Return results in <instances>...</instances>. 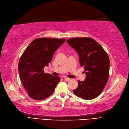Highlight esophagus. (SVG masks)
I'll return each mask as SVG.
<instances>
[{
	"label": "esophagus",
	"instance_id": "34e87169",
	"mask_svg": "<svg viewBox=\"0 0 129 129\" xmlns=\"http://www.w3.org/2000/svg\"><path fill=\"white\" fill-rule=\"evenodd\" d=\"M63 78L66 81H69L70 80V78H68V77H63Z\"/></svg>",
	"mask_w": 129,
	"mask_h": 129
}]
</instances>
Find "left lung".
Here are the masks:
<instances>
[{
    "instance_id": "left-lung-1",
    "label": "left lung",
    "mask_w": 129,
    "mask_h": 129,
    "mask_svg": "<svg viewBox=\"0 0 129 129\" xmlns=\"http://www.w3.org/2000/svg\"><path fill=\"white\" fill-rule=\"evenodd\" d=\"M67 42L78 52L80 64L86 74L85 81H78V86L73 92L83 99L95 98L108 81L110 60L107 53L98 42L90 38H72Z\"/></svg>"
}]
</instances>
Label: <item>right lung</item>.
Listing matches in <instances>:
<instances>
[{
	"instance_id": "obj_1",
	"label": "right lung",
	"mask_w": 129,
	"mask_h": 129,
	"mask_svg": "<svg viewBox=\"0 0 129 129\" xmlns=\"http://www.w3.org/2000/svg\"><path fill=\"white\" fill-rule=\"evenodd\" d=\"M65 41V39H36L22 53L18 64L19 72L22 84L30 98L41 101L53 93L60 78L45 73L44 69Z\"/></svg>"
}]
</instances>
